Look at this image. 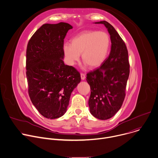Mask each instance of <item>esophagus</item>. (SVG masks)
<instances>
[{"label":"esophagus","instance_id":"obj_1","mask_svg":"<svg viewBox=\"0 0 158 158\" xmlns=\"http://www.w3.org/2000/svg\"><path fill=\"white\" fill-rule=\"evenodd\" d=\"M81 79H82V81H84V80L85 79V74H83V73H81Z\"/></svg>","mask_w":158,"mask_h":158}]
</instances>
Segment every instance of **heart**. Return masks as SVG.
Wrapping results in <instances>:
<instances>
[{
	"label": "heart",
	"instance_id": "b5f03b06",
	"mask_svg": "<svg viewBox=\"0 0 158 158\" xmlns=\"http://www.w3.org/2000/svg\"><path fill=\"white\" fill-rule=\"evenodd\" d=\"M110 37L104 32L85 31L73 37L71 44L65 43L63 52L70 65H74L81 53L83 62L92 69L100 66L106 60L109 48Z\"/></svg>",
	"mask_w": 158,
	"mask_h": 158
}]
</instances>
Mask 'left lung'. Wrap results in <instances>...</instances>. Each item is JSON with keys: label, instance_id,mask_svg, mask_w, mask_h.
Listing matches in <instances>:
<instances>
[{"label": "left lung", "instance_id": "1", "mask_svg": "<svg viewBox=\"0 0 158 158\" xmlns=\"http://www.w3.org/2000/svg\"><path fill=\"white\" fill-rule=\"evenodd\" d=\"M95 24H104L107 28L111 48L99 68L87 74L86 81L91 87L89 106L94 117L106 120L116 114L124 100L129 75L128 52L124 42L109 22L102 20Z\"/></svg>", "mask_w": 158, "mask_h": 158}]
</instances>
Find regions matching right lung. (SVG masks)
<instances>
[{"mask_svg":"<svg viewBox=\"0 0 158 158\" xmlns=\"http://www.w3.org/2000/svg\"><path fill=\"white\" fill-rule=\"evenodd\" d=\"M73 26L65 22L42 25L29 40L26 51L28 92L33 105L48 119L62 116L79 73L63 61L64 39Z\"/></svg>","mask_w":158,"mask_h":158,"instance_id":"obj_1","label":"right lung"}]
</instances>
